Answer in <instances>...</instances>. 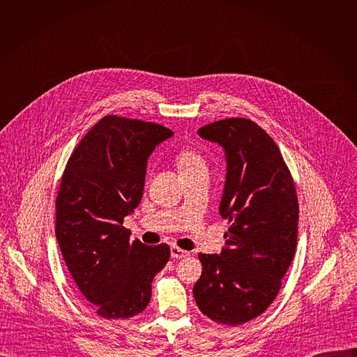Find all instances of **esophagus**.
<instances>
[{
	"instance_id": "1",
	"label": "esophagus",
	"mask_w": 357,
	"mask_h": 357,
	"mask_svg": "<svg viewBox=\"0 0 357 357\" xmlns=\"http://www.w3.org/2000/svg\"><path fill=\"white\" fill-rule=\"evenodd\" d=\"M188 256H189V251L182 250V248L176 247V245H172V247H171V257H172V259H185V257H188Z\"/></svg>"
}]
</instances>
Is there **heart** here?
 <instances>
[{"label": "heart", "mask_w": 357, "mask_h": 357, "mask_svg": "<svg viewBox=\"0 0 357 357\" xmlns=\"http://www.w3.org/2000/svg\"><path fill=\"white\" fill-rule=\"evenodd\" d=\"M176 165L181 172H189L199 168H206V161L197 151L192 148H183L178 152Z\"/></svg>", "instance_id": "obj_1"}]
</instances>
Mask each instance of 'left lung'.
Listing matches in <instances>:
<instances>
[{"instance_id":"left-lung-1","label":"left lung","mask_w":357,"mask_h":357,"mask_svg":"<svg viewBox=\"0 0 357 357\" xmlns=\"http://www.w3.org/2000/svg\"><path fill=\"white\" fill-rule=\"evenodd\" d=\"M219 144L226 181L219 213L229 220L220 254H202L193 296L203 315L241 325L275 299L296 248L298 199L274 139L248 119H226L197 130Z\"/></svg>"}]
</instances>
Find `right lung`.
I'll use <instances>...</instances> for the list:
<instances>
[{
	"label": "right lung",
	"instance_id": "add662e5",
	"mask_svg": "<svg viewBox=\"0 0 357 357\" xmlns=\"http://www.w3.org/2000/svg\"><path fill=\"white\" fill-rule=\"evenodd\" d=\"M174 132L155 123L106 116L83 137L56 197V240L83 296L106 319L142 312L165 267L168 244L130 243L124 218L139 205L146 162Z\"/></svg>",
	"mask_w": 357,
	"mask_h": 357
}]
</instances>
